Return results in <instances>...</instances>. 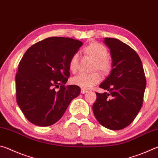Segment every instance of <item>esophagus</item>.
I'll return each instance as SVG.
<instances>
[{
  "instance_id": "34e87169",
  "label": "esophagus",
  "mask_w": 158,
  "mask_h": 158,
  "mask_svg": "<svg viewBox=\"0 0 158 158\" xmlns=\"http://www.w3.org/2000/svg\"><path fill=\"white\" fill-rule=\"evenodd\" d=\"M87 92H88V90H85V89H81V93H82V94H84V93H86Z\"/></svg>"
}]
</instances>
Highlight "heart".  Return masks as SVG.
Here are the masks:
<instances>
[{"instance_id": "heart-1", "label": "heart", "mask_w": 158, "mask_h": 158, "mask_svg": "<svg viewBox=\"0 0 158 158\" xmlns=\"http://www.w3.org/2000/svg\"><path fill=\"white\" fill-rule=\"evenodd\" d=\"M81 53L85 56L95 60L93 69H99L103 73H108L111 69V63L108 59V50L105 46L98 42H92L81 50ZM79 68V56L74 54L69 61V69L72 73H75ZM101 80L100 74H79L73 77L72 84L83 89H90L98 84Z\"/></svg>"}]
</instances>
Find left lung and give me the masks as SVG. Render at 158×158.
I'll list each match as a JSON object with an SVG mask.
<instances>
[{
    "label": "left lung",
    "mask_w": 158,
    "mask_h": 158,
    "mask_svg": "<svg viewBox=\"0 0 158 158\" xmlns=\"http://www.w3.org/2000/svg\"><path fill=\"white\" fill-rule=\"evenodd\" d=\"M110 49L111 70L96 93L93 111L100 124L112 130L128 126L143 104L146 81L139 56L127 44L115 38H104Z\"/></svg>",
    "instance_id": "1"
}]
</instances>
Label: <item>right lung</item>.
I'll return each instance as SVG.
<instances>
[{"label": "right lung", "instance_id": "1", "mask_svg": "<svg viewBox=\"0 0 158 158\" xmlns=\"http://www.w3.org/2000/svg\"><path fill=\"white\" fill-rule=\"evenodd\" d=\"M82 45L69 37H51L24 53L15 77L16 95L21 111L33 124L47 127L56 123L79 95V86L65 84L70 75L69 61Z\"/></svg>", "mask_w": 158, "mask_h": 158}]
</instances>
